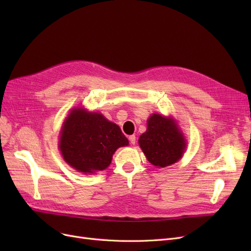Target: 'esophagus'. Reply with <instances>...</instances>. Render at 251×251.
Wrapping results in <instances>:
<instances>
[{"label": "esophagus", "mask_w": 251, "mask_h": 251, "mask_svg": "<svg viewBox=\"0 0 251 251\" xmlns=\"http://www.w3.org/2000/svg\"><path fill=\"white\" fill-rule=\"evenodd\" d=\"M128 140H130V143H131V144H135V143H136V136H135V135L128 136Z\"/></svg>", "instance_id": "esophagus-1"}]
</instances>
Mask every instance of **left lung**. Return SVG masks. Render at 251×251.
<instances>
[{"mask_svg":"<svg viewBox=\"0 0 251 251\" xmlns=\"http://www.w3.org/2000/svg\"><path fill=\"white\" fill-rule=\"evenodd\" d=\"M138 141L148 160L157 168H165L177 162L186 146L175 121L159 114L149 118L147 132Z\"/></svg>","mask_w":251,"mask_h":251,"instance_id":"obj_1","label":"left lung"}]
</instances>
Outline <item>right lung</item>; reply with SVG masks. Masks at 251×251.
I'll return each mask as SVG.
<instances>
[{"instance_id":"add662e5","label":"right lung","mask_w":251,"mask_h":251,"mask_svg":"<svg viewBox=\"0 0 251 251\" xmlns=\"http://www.w3.org/2000/svg\"><path fill=\"white\" fill-rule=\"evenodd\" d=\"M127 144L120 127L101 114L74 109L64 123L59 150L73 169L92 174L107 169L115 151Z\"/></svg>"}]
</instances>
